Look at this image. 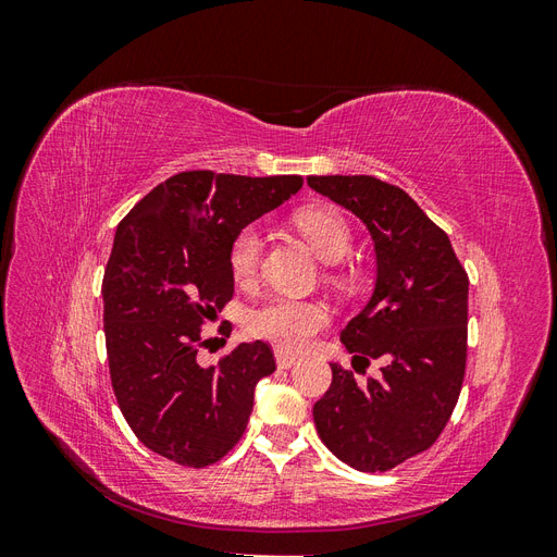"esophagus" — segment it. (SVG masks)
<instances>
[{"mask_svg": "<svg viewBox=\"0 0 557 557\" xmlns=\"http://www.w3.org/2000/svg\"><path fill=\"white\" fill-rule=\"evenodd\" d=\"M276 364H278L281 369H290V367L297 364V358L288 356V352H283V350H276Z\"/></svg>", "mask_w": 557, "mask_h": 557, "instance_id": "34e87169", "label": "esophagus"}]
</instances>
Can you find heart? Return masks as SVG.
Masks as SVG:
<instances>
[{"mask_svg":"<svg viewBox=\"0 0 557 557\" xmlns=\"http://www.w3.org/2000/svg\"><path fill=\"white\" fill-rule=\"evenodd\" d=\"M295 223L309 239L320 260L339 262L352 244V230L346 215L334 207L301 209ZM264 248V234L258 225L242 227L230 244V269L239 285L256 281ZM330 323V311L320 301H301L288 297L267 299L246 315L252 336L274 344L283 352L307 350L313 336Z\"/></svg>","mask_w":557,"mask_h":557,"instance_id":"obj_1","label":"heart"}]
</instances>
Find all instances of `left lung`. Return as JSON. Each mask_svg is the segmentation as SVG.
I'll list each match as a JSON object with an SVG mask.
<instances>
[{
  "mask_svg": "<svg viewBox=\"0 0 557 557\" xmlns=\"http://www.w3.org/2000/svg\"><path fill=\"white\" fill-rule=\"evenodd\" d=\"M307 183L372 234L374 293L342 330V342L357 371L382 362V376L367 384L332 362L313 423L342 462L387 471L428 450L458 404L469 278L448 234L397 185L374 176H309Z\"/></svg>",
  "mask_w": 557,
  "mask_h": 557,
  "instance_id": "obj_1",
  "label": "left lung"
}]
</instances>
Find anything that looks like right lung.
Returning a JSON list of instances; mask_svg holds the SVG:
<instances>
[{"mask_svg":"<svg viewBox=\"0 0 557 557\" xmlns=\"http://www.w3.org/2000/svg\"><path fill=\"white\" fill-rule=\"evenodd\" d=\"M301 176L181 172L115 230L102 281L111 385L137 440L183 467H207L242 440L260 379L276 369L264 342L201 367V323L234 293L230 244L293 197Z\"/></svg>","mask_w":557,"mask_h":557,"instance_id":"add662e5","label":"right lung"}]
</instances>
